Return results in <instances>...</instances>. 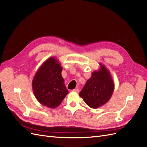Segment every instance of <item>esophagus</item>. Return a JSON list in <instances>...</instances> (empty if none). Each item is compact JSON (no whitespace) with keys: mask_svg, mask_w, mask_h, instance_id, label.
<instances>
[{"mask_svg":"<svg viewBox=\"0 0 147 147\" xmlns=\"http://www.w3.org/2000/svg\"><path fill=\"white\" fill-rule=\"evenodd\" d=\"M74 91H75V92H78L79 91H80V90H79V88H75V89H74V90H73Z\"/></svg>","mask_w":147,"mask_h":147,"instance_id":"esophagus-1","label":"esophagus"}]
</instances>
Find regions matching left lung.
<instances>
[{
	"label": "left lung",
	"mask_w": 147,
	"mask_h": 147,
	"mask_svg": "<svg viewBox=\"0 0 147 147\" xmlns=\"http://www.w3.org/2000/svg\"><path fill=\"white\" fill-rule=\"evenodd\" d=\"M99 71H95L80 92L85 103L97 109L107 102L114 90V83L109 72L100 64Z\"/></svg>",
	"instance_id": "obj_1"
}]
</instances>
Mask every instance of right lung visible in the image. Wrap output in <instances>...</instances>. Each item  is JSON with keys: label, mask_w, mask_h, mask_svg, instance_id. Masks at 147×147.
<instances>
[{"label": "right lung", "mask_w": 147, "mask_h": 147, "mask_svg": "<svg viewBox=\"0 0 147 147\" xmlns=\"http://www.w3.org/2000/svg\"><path fill=\"white\" fill-rule=\"evenodd\" d=\"M63 70L55 57L44 63L35 74L32 81V88L37 100L48 107H58L68 94L62 77Z\"/></svg>", "instance_id": "add662e5"}]
</instances>
